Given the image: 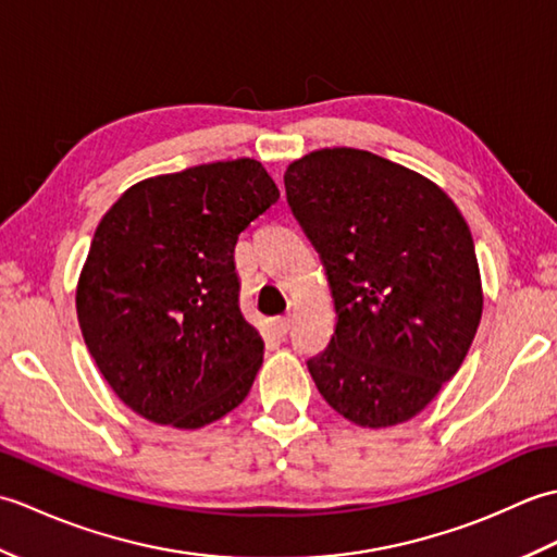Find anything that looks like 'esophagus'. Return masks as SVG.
<instances>
[{"instance_id": "1", "label": "esophagus", "mask_w": 557, "mask_h": 557, "mask_svg": "<svg viewBox=\"0 0 557 557\" xmlns=\"http://www.w3.org/2000/svg\"><path fill=\"white\" fill-rule=\"evenodd\" d=\"M275 333L280 335V337H285L287 333H289V327H292V318H275Z\"/></svg>"}]
</instances>
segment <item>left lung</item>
Returning a JSON list of instances; mask_svg holds the SVG:
<instances>
[{"label": "left lung", "mask_w": 557, "mask_h": 557, "mask_svg": "<svg viewBox=\"0 0 557 557\" xmlns=\"http://www.w3.org/2000/svg\"><path fill=\"white\" fill-rule=\"evenodd\" d=\"M285 188L337 311L327 349L306 363L318 393L361 429L413 419L459 371L481 323L467 220L429 176L359 148L289 162Z\"/></svg>", "instance_id": "8db88e82"}]
</instances>
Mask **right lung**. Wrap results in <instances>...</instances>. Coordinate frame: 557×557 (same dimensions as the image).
Segmentation results:
<instances>
[{"mask_svg": "<svg viewBox=\"0 0 557 557\" xmlns=\"http://www.w3.org/2000/svg\"><path fill=\"white\" fill-rule=\"evenodd\" d=\"M280 191L253 158L128 186L104 212L76 285L83 339L124 405L203 429L239 407L263 337L239 311L234 246Z\"/></svg>", "mask_w": 557, "mask_h": 557, "instance_id": "right-lung-1", "label": "right lung"}]
</instances>
